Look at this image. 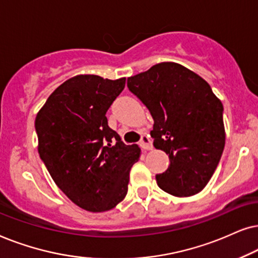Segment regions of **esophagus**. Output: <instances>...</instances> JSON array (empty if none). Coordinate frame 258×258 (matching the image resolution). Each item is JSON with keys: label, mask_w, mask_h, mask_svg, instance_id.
<instances>
[{"label": "esophagus", "mask_w": 258, "mask_h": 258, "mask_svg": "<svg viewBox=\"0 0 258 258\" xmlns=\"http://www.w3.org/2000/svg\"><path fill=\"white\" fill-rule=\"evenodd\" d=\"M139 145H140V147H142L143 150H145V151L152 150V145H151V140H150L149 137L145 136V135L142 136V139H140Z\"/></svg>", "instance_id": "obj_1"}]
</instances>
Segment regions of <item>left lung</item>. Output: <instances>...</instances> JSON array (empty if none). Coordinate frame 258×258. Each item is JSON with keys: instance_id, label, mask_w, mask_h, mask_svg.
<instances>
[{"instance_id": "8db88e82", "label": "left lung", "mask_w": 258, "mask_h": 258, "mask_svg": "<svg viewBox=\"0 0 258 258\" xmlns=\"http://www.w3.org/2000/svg\"><path fill=\"white\" fill-rule=\"evenodd\" d=\"M127 87L152 115L154 147L169 154L158 186L176 197L201 192L225 145L223 105L210 85L181 64L161 62L127 79Z\"/></svg>"}]
</instances>
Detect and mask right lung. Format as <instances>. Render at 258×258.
<instances>
[{
	"instance_id": "obj_1",
	"label": "right lung",
	"mask_w": 258,
	"mask_h": 258,
	"mask_svg": "<svg viewBox=\"0 0 258 258\" xmlns=\"http://www.w3.org/2000/svg\"><path fill=\"white\" fill-rule=\"evenodd\" d=\"M125 84V78L77 75L55 89L36 115L41 160L60 190L87 211L115 208L139 159L138 145H125L106 118Z\"/></svg>"
}]
</instances>
